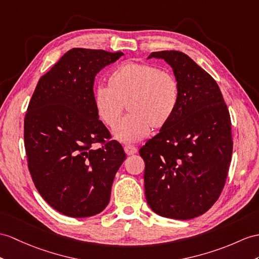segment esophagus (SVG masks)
Wrapping results in <instances>:
<instances>
[{
	"label": "esophagus",
	"instance_id": "34e87169",
	"mask_svg": "<svg viewBox=\"0 0 259 259\" xmlns=\"http://www.w3.org/2000/svg\"><path fill=\"white\" fill-rule=\"evenodd\" d=\"M124 150L125 153L127 156H132L137 153V148L135 146H132V145H127V146L124 147Z\"/></svg>",
	"mask_w": 259,
	"mask_h": 259
}]
</instances>
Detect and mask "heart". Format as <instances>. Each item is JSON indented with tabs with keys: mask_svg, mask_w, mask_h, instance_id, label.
<instances>
[{
	"mask_svg": "<svg viewBox=\"0 0 259 259\" xmlns=\"http://www.w3.org/2000/svg\"><path fill=\"white\" fill-rule=\"evenodd\" d=\"M180 101V83L171 72L146 62L125 61L115 67L108 87L99 85L93 104L99 118L115 127L127 104L130 115L114 130L116 140L137 143L153 130H161L171 121Z\"/></svg>",
	"mask_w": 259,
	"mask_h": 259,
	"instance_id": "1",
	"label": "heart"
}]
</instances>
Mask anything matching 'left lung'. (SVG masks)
Segmentation results:
<instances>
[{
  "instance_id": "left-lung-1",
  "label": "left lung",
  "mask_w": 259,
  "mask_h": 259,
  "mask_svg": "<svg viewBox=\"0 0 259 259\" xmlns=\"http://www.w3.org/2000/svg\"><path fill=\"white\" fill-rule=\"evenodd\" d=\"M171 66L180 101L171 121L140 149L145 195L163 218L190 220L217 202L228 177L233 140L230 112L211 75L186 54L155 52Z\"/></svg>"
}]
</instances>
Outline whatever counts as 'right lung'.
<instances>
[{"label":"right lung","instance_id":"obj_1","mask_svg":"<svg viewBox=\"0 0 259 259\" xmlns=\"http://www.w3.org/2000/svg\"><path fill=\"white\" fill-rule=\"evenodd\" d=\"M121 56L72 48L40 77L29 101L24 144L31 179L42 199L67 217L102 212L126 158L93 104L97 73ZM96 143L101 145L98 150Z\"/></svg>","mask_w":259,"mask_h":259}]
</instances>
